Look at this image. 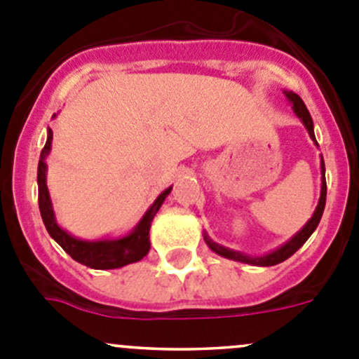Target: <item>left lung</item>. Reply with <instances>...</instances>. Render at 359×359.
Listing matches in <instances>:
<instances>
[{
	"label": "left lung",
	"mask_w": 359,
	"mask_h": 359,
	"mask_svg": "<svg viewBox=\"0 0 359 359\" xmlns=\"http://www.w3.org/2000/svg\"><path fill=\"white\" fill-rule=\"evenodd\" d=\"M283 93H285V97H287L288 102L292 104V109H293V112H295V116L300 119V121H302V125L306 126L307 133H309V137L313 139V142L318 146L316 137H314L313 118H311L306 104L302 102V99H300L297 93L290 92V90H283ZM325 203H327V179H325V161H323V156H321L320 201H318L316 210H314L313 217H311V219L306 222V226H304L299 233L293 234L287 243L281 245V247H278L276 250H273V252L264 253V255H247V253H243V252H236V250H231L227 247H222V245L215 243V241H213L208 234H203V238H205L206 245H208V248L212 250V252H215L217 255H220V257H226V259H229V260H236V262H243V264H250V266H260V267L276 266V264L283 262V260H287L288 257H292L297 250L302 247L307 240H309L311 234L316 231L318 224H320V220H321V215H323Z\"/></svg>",
	"instance_id": "left-lung-1"
}]
</instances>
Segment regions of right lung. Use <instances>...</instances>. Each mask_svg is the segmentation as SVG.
Wrapping results in <instances>:
<instances>
[{
	"label": "right lung",
	"mask_w": 359,
	"mask_h": 359,
	"mask_svg": "<svg viewBox=\"0 0 359 359\" xmlns=\"http://www.w3.org/2000/svg\"><path fill=\"white\" fill-rule=\"evenodd\" d=\"M57 114H53L55 118ZM52 139L53 132L48 128V137L46 144L39 154L38 163V203L39 212H41L43 224L50 236L60 245L76 262L88 266L92 269H118V267L128 266V264L139 262L140 259L147 255L151 248L149 241V229L154 215L161 208L163 201L168 196L172 187L163 191L161 194L154 200L153 205L147 208L142 219L137 222V226L130 231L128 234L119 238H104V240H79V238L69 234L66 229L59 226L53 212L52 200H50L48 187H46V158L52 151Z\"/></svg>",
	"instance_id": "1"
}]
</instances>
